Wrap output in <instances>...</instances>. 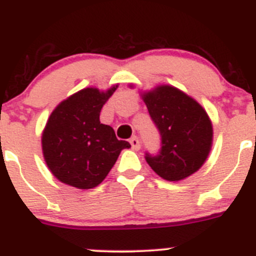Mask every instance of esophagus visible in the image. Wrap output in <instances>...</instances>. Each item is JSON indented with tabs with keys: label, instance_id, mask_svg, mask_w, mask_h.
<instances>
[{
	"label": "esophagus",
	"instance_id": "1",
	"mask_svg": "<svg viewBox=\"0 0 256 256\" xmlns=\"http://www.w3.org/2000/svg\"><path fill=\"white\" fill-rule=\"evenodd\" d=\"M130 144H131V148H132L134 150H139L140 149V142H139V139L136 138V136H132V138H131Z\"/></svg>",
	"mask_w": 256,
	"mask_h": 256
}]
</instances>
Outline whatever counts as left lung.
Segmentation results:
<instances>
[{"label": "left lung", "instance_id": "8db88e82", "mask_svg": "<svg viewBox=\"0 0 256 256\" xmlns=\"http://www.w3.org/2000/svg\"><path fill=\"white\" fill-rule=\"evenodd\" d=\"M144 102L160 135L159 152H145L148 164L170 182L197 172L212 145L214 131L206 111L190 96L170 86L145 93Z\"/></svg>", "mask_w": 256, "mask_h": 256}]
</instances>
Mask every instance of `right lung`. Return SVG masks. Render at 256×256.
I'll return each mask as SVG.
<instances>
[{"mask_svg": "<svg viewBox=\"0 0 256 256\" xmlns=\"http://www.w3.org/2000/svg\"><path fill=\"white\" fill-rule=\"evenodd\" d=\"M117 86L107 92L84 88L62 102L50 114L42 138V154L52 173L66 184L90 190L100 184L121 150L131 146L118 140L100 114Z\"/></svg>", "mask_w": 256, "mask_h": 256, "instance_id": "1", "label": "right lung"}]
</instances>
